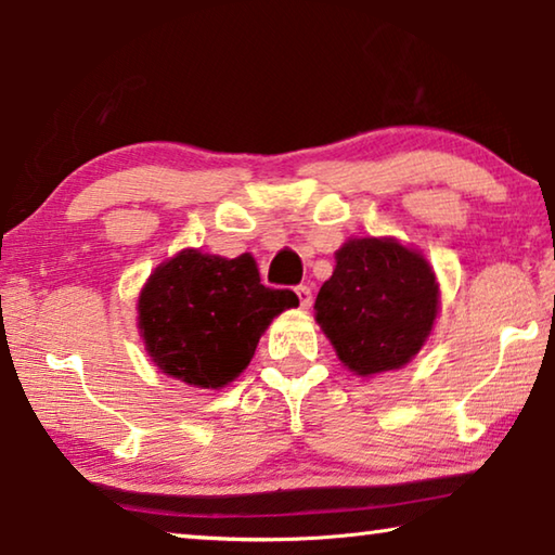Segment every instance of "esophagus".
<instances>
[{"label": "esophagus", "instance_id": "esophagus-1", "mask_svg": "<svg viewBox=\"0 0 555 555\" xmlns=\"http://www.w3.org/2000/svg\"><path fill=\"white\" fill-rule=\"evenodd\" d=\"M296 296H298L300 308H311V304H313L311 288H308V286H296Z\"/></svg>", "mask_w": 555, "mask_h": 555}]
</instances>
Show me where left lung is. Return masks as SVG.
<instances>
[{"instance_id":"1","label":"left lung","mask_w":555,"mask_h":555,"mask_svg":"<svg viewBox=\"0 0 555 555\" xmlns=\"http://www.w3.org/2000/svg\"><path fill=\"white\" fill-rule=\"evenodd\" d=\"M315 323L357 377L393 372L434 331L440 286L418 249L393 237H350L315 298Z\"/></svg>"}]
</instances>
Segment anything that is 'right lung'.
<instances>
[{"label": "right lung", "instance_id": "obj_1", "mask_svg": "<svg viewBox=\"0 0 555 555\" xmlns=\"http://www.w3.org/2000/svg\"><path fill=\"white\" fill-rule=\"evenodd\" d=\"M294 291L267 288L251 255L181 249L139 291L137 327L152 362L195 389H222L247 370L259 337L296 308Z\"/></svg>", "mask_w": 555, "mask_h": 555}]
</instances>
